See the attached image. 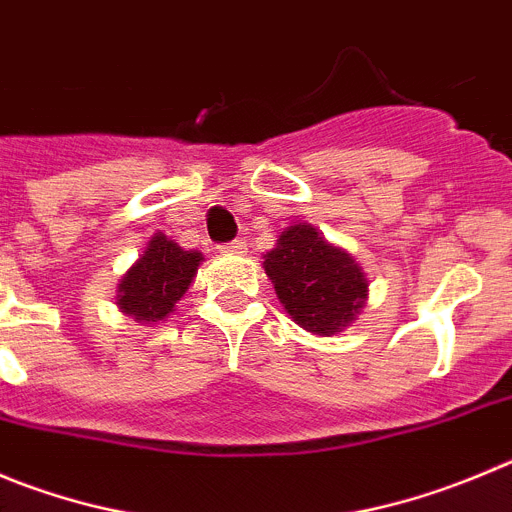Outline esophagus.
<instances>
[{"label":"esophagus","instance_id":"1","mask_svg":"<svg viewBox=\"0 0 512 512\" xmlns=\"http://www.w3.org/2000/svg\"><path fill=\"white\" fill-rule=\"evenodd\" d=\"M219 252H224V255H245L247 242L245 240H232V242H227V245H219Z\"/></svg>","mask_w":512,"mask_h":512}]
</instances>
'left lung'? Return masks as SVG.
<instances>
[{
  "label": "left lung",
  "mask_w": 512,
  "mask_h": 512,
  "mask_svg": "<svg viewBox=\"0 0 512 512\" xmlns=\"http://www.w3.org/2000/svg\"><path fill=\"white\" fill-rule=\"evenodd\" d=\"M262 267L293 321L315 336L341 333L369 295V278L358 262L305 222L280 234Z\"/></svg>",
  "instance_id": "8db88e82"
}]
</instances>
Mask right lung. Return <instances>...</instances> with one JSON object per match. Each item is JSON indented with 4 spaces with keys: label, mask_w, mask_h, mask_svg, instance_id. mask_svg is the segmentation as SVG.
Instances as JSON below:
<instances>
[{
    "label": "right lung",
    "mask_w": 512,
    "mask_h": 512,
    "mask_svg": "<svg viewBox=\"0 0 512 512\" xmlns=\"http://www.w3.org/2000/svg\"><path fill=\"white\" fill-rule=\"evenodd\" d=\"M202 252L181 250L166 234L156 232L146 252L118 283V308L138 323H159L189 290L202 262Z\"/></svg>",
    "instance_id": "obj_1"
}]
</instances>
